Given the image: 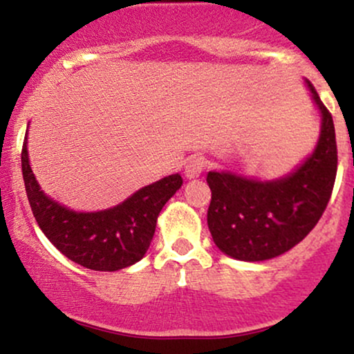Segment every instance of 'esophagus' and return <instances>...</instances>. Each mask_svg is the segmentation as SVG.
I'll return each instance as SVG.
<instances>
[{
  "mask_svg": "<svg viewBox=\"0 0 354 354\" xmlns=\"http://www.w3.org/2000/svg\"><path fill=\"white\" fill-rule=\"evenodd\" d=\"M206 168V160L203 156H191L188 161H186L185 166V174L186 178L193 180V178H198L200 174L205 171Z\"/></svg>",
  "mask_w": 354,
  "mask_h": 354,
  "instance_id": "1",
  "label": "esophagus"
}]
</instances>
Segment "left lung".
I'll return each mask as SVG.
<instances>
[{
  "mask_svg": "<svg viewBox=\"0 0 354 354\" xmlns=\"http://www.w3.org/2000/svg\"><path fill=\"white\" fill-rule=\"evenodd\" d=\"M323 123L315 153L295 173L254 181L209 171L208 228L214 245L241 261H265L286 253L315 228L330 201L338 169L333 116L308 81Z\"/></svg>",
  "mask_w": 354,
  "mask_h": 354,
  "instance_id": "obj_1",
  "label": "left lung"
}]
</instances>
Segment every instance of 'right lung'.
Instances as JSON below:
<instances>
[{
  "instance_id": "add662e5",
  "label": "right lung",
  "mask_w": 354,
  "mask_h": 354,
  "mask_svg": "<svg viewBox=\"0 0 354 354\" xmlns=\"http://www.w3.org/2000/svg\"><path fill=\"white\" fill-rule=\"evenodd\" d=\"M21 168L28 201L44 236L71 261L95 271H118L140 261L153 239L158 214L183 185L180 174H171L136 191L115 208L76 213L39 189L28 160L26 138Z\"/></svg>"
}]
</instances>
